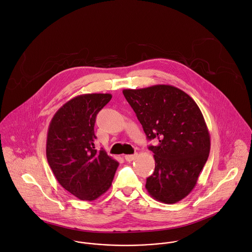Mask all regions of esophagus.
Masks as SVG:
<instances>
[{
  "label": "esophagus",
  "instance_id": "1",
  "mask_svg": "<svg viewBox=\"0 0 252 252\" xmlns=\"http://www.w3.org/2000/svg\"><path fill=\"white\" fill-rule=\"evenodd\" d=\"M125 158V159L127 160V161H133L135 158H136V156L135 155H127V156H125L124 157Z\"/></svg>",
  "mask_w": 252,
  "mask_h": 252
}]
</instances>
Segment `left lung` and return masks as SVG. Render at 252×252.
<instances>
[{
	"instance_id": "obj_1",
	"label": "left lung",
	"mask_w": 252,
	"mask_h": 252,
	"mask_svg": "<svg viewBox=\"0 0 252 252\" xmlns=\"http://www.w3.org/2000/svg\"><path fill=\"white\" fill-rule=\"evenodd\" d=\"M149 140L157 145L155 172L146 189L157 200L172 204L185 198L195 187L210 152V135L195 101L171 85L124 89Z\"/></svg>"
}]
</instances>
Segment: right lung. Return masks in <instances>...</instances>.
<instances>
[{
  "label": "right lung",
  "mask_w": 252,
  "mask_h": 252,
  "mask_svg": "<svg viewBox=\"0 0 252 252\" xmlns=\"http://www.w3.org/2000/svg\"><path fill=\"white\" fill-rule=\"evenodd\" d=\"M110 94H85L65 102L51 120L47 136V159L63 188L81 200L92 201L111 186L119 163L100 150L94 131L98 111Z\"/></svg>",
  "instance_id": "right-lung-1"
}]
</instances>
